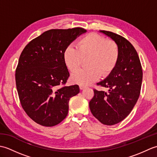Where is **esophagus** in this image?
I'll list each match as a JSON object with an SVG mask.
<instances>
[{"mask_svg":"<svg viewBox=\"0 0 157 157\" xmlns=\"http://www.w3.org/2000/svg\"><path fill=\"white\" fill-rule=\"evenodd\" d=\"M86 88V86H82V85H80L79 86V88H80V90H84V88Z\"/></svg>","mask_w":157,"mask_h":157,"instance_id":"esophagus-1","label":"esophagus"}]
</instances>
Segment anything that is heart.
Returning <instances> with one entry per match:
<instances>
[{
	"mask_svg": "<svg viewBox=\"0 0 157 157\" xmlns=\"http://www.w3.org/2000/svg\"><path fill=\"white\" fill-rule=\"evenodd\" d=\"M63 61L70 71H75L81 66L83 59L88 58V67L79 69L71 75V81L86 86L99 79L102 75L108 76L115 69L119 58L117 45L112 40L94 33L83 36L77 42L76 48L66 47L63 54Z\"/></svg>",
	"mask_w": 157,
	"mask_h": 157,
	"instance_id": "heart-1",
	"label": "heart"
}]
</instances>
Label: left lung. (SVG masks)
<instances>
[{
    "instance_id": "obj_1",
    "label": "left lung",
    "mask_w": 157,
    "mask_h": 157,
    "mask_svg": "<svg viewBox=\"0 0 157 157\" xmlns=\"http://www.w3.org/2000/svg\"><path fill=\"white\" fill-rule=\"evenodd\" d=\"M117 45L119 58L113 71L98 85L109 92L94 90L89 102L91 113L102 124L113 125L123 121L136 104L142 82V69L136 49L128 40L111 32L100 30Z\"/></svg>"
}]
</instances>
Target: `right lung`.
<instances>
[{
    "instance_id": "add662e5",
    "label": "right lung",
    "mask_w": 157,
    "mask_h": 157,
    "mask_svg": "<svg viewBox=\"0 0 157 157\" xmlns=\"http://www.w3.org/2000/svg\"><path fill=\"white\" fill-rule=\"evenodd\" d=\"M86 29H50L29 42L19 56L15 71L21 105L38 124L52 127L68 114L69 101L79 92L78 85L60 87L69 76L63 61L66 47Z\"/></svg>"
}]
</instances>
